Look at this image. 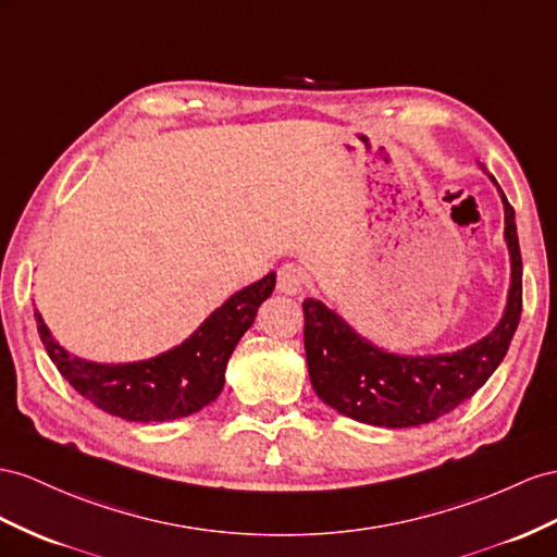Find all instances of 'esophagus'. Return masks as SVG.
I'll return each instance as SVG.
<instances>
[{"label":"esophagus","mask_w":557,"mask_h":557,"mask_svg":"<svg viewBox=\"0 0 557 557\" xmlns=\"http://www.w3.org/2000/svg\"><path fill=\"white\" fill-rule=\"evenodd\" d=\"M308 284V275L301 265L287 263L277 270V289L282 294H301Z\"/></svg>","instance_id":"1"}]
</instances>
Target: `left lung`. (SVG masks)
Listing matches in <instances>:
<instances>
[{"label":"left lung","mask_w":557,"mask_h":557,"mask_svg":"<svg viewBox=\"0 0 557 557\" xmlns=\"http://www.w3.org/2000/svg\"><path fill=\"white\" fill-rule=\"evenodd\" d=\"M494 183L496 178L490 176ZM498 188V183H496ZM506 211L510 289L494 332L451 355L407 358L369 344L334 310L315 298L304 301V344L310 383L322 403L344 417L381 428L431 423L473 397L506 358L522 312V259L516 211L498 188Z\"/></svg>","instance_id":"8db88e82"}]
</instances>
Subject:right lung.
<instances>
[{
	"mask_svg": "<svg viewBox=\"0 0 557 557\" xmlns=\"http://www.w3.org/2000/svg\"><path fill=\"white\" fill-rule=\"evenodd\" d=\"M273 289L275 273H268L227 298L181 346L129 364H98L73 358L55 344L39 312H35V322L61 376L98 409L138 423L171 421L195 414L216 400L237 341L253 324L256 310Z\"/></svg>",
	"mask_w": 557,
	"mask_h": 557,
	"instance_id": "add662e5",
	"label": "right lung"
}]
</instances>
